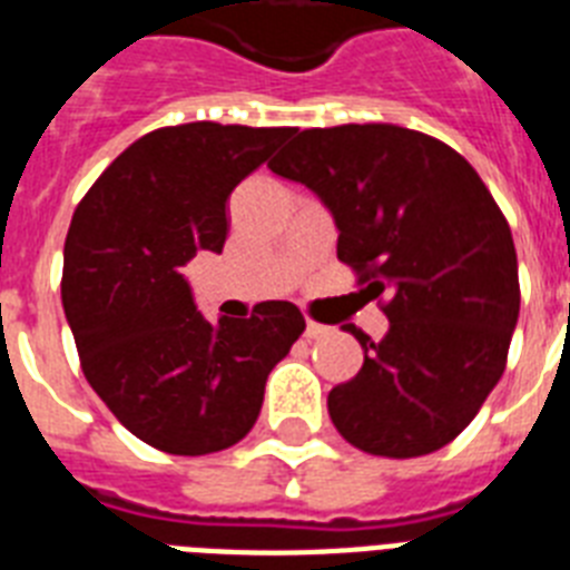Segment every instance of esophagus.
<instances>
[{
    "instance_id": "obj_1",
    "label": "esophagus",
    "mask_w": 570,
    "mask_h": 570,
    "mask_svg": "<svg viewBox=\"0 0 570 570\" xmlns=\"http://www.w3.org/2000/svg\"><path fill=\"white\" fill-rule=\"evenodd\" d=\"M323 335H330V326H323V323H306V338H323Z\"/></svg>"
}]
</instances>
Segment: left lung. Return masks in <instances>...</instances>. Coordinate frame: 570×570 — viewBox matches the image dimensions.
Segmentation results:
<instances>
[{
	"mask_svg": "<svg viewBox=\"0 0 570 570\" xmlns=\"http://www.w3.org/2000/svg\"><path fill=\"white\" fill-rule=\"evenodd\" d=\"M303 181L338 226V262L389 317L353 323L362 371L330 391V417L371 456L412 459L456 439L507 371L521 308L515 240L456 149L391 122L299 131L267 164Z\"/></svg>",
	"mask_w": 570,
	"mask_h": 570,
	"instance_id": "left-lung-1",
	"label": "left lung"
}]
</instances>
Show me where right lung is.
I'll return each mask as SVG.
<instances>
[{
	"label": "right lung",
	"mask_w": 570,
	"mask_h": 570,
	"mask_svg": "<svg viewBox=\"0 0 570 570\" xmlns=\"http://www.w3.org/2000/svg\"><path fill=\"white\" fill-rule=\"evenodd\" d=\"M291 129L164 126L122 149L72 214L61 299L81 371L149 448L206 456L238 444L264 382L306 321L267 299L247 321H206L181 267L226 244L229 194Z\"/></svg>",
	"instance_id": "obj_1"
}]
</instances>
